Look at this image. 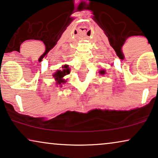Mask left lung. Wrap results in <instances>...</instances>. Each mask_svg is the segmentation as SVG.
<instances>
[{"label": "left lung", "mask_w": 158, "mask_h": 158, "mask_svg": "<svg viewBox=\"0 0 158 158\" xmlns=\"http://www.w3.org/2000/svg\"><path fill=\"white\" fill-rule=\"evenodd\" d=\"M100 73H101V74H104L105 71L104 70H101V71H100Z\"/></svg>", "instance_id": "1"}]
</instances>
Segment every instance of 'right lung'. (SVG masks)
Wrapping results in <instances>:
<instances>
[{"instance_id": "add662e5", "label": "right lung", "mask_w": 158, "mask_h": 158, "mask_svg": "<svg viewBox=\"0 0 158 158\" xmlns=\"http://www.w3.org/2000/svg\"><path fill=\"white\" fill-rule=\"evenodd\" d=\"M70 73V68L68 65H64L62 67V70H57V72L55 73V75H53L55 77V79L57 81V84H60L61 85V83H65V81L62 79V77L65 76L66 75H68Z\"/></svg>"}]
</instances>
